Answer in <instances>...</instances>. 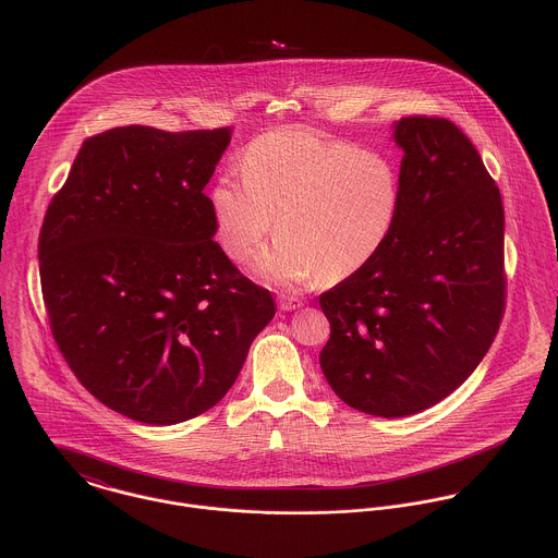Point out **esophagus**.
Wrapping results in <instances>:
<instances>
[{
  "label": "esophagus",
  "mask_w": 558,
  "mask_h": 558,
  "mask_svg": "<svg viewBox=\"0 0 558 558\" xmlns=\"http://www.w3.org/2000/svg\"><path fill=\"white\" fill-rule=\"evenodd\" d=\"M303 307V301L294 299V296H281L279 299V310L281 312H294V310H301Z\"/></svg>",
  "instance_id": "34e87169"
}]
</instances>
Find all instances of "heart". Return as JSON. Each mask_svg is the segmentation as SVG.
Instances as JSON below:
<instances>
[{"instance_id": "obj_1", "label": "heart", "mask_w": 558, "mask_h": 558, "mask_svg": "<svg viewBox=\"0 0 558 558\" xmlns=\"http://www.w3.org/2000/svg\"><path fill=\"white\" fill-rule=\"evenodd\" d=\"M239 171L210 189L217 236L246 262L275 228L281 239L257 270L277 286L322 277L341 281L365 268L391 239L401 208L396 162L374 150L324 140L305 129L257 137Z\"/></svg>"}]
</instances>
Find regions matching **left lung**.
Segmentation results:
<instances>
[{"mask_svg": "<svg viewBox=\"0 0 558 558\" xmlns=\"http://www.w3.org/2000/svg\"><path fill=\"white\" fill-rule=\"evenodd\" d=\"M403 150L398 223L380 253L319 296V367L337 398L408 416L453 393L489 350L505 310L500 191L445 118L393 126Z\"/></svg>", "mask_w": 558, "mask_h": 558, "instance_id": "obj_1", "label": "left lung"}]
</instances>
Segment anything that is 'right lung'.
Segmentation results:
<instances>
[{
    "mask_svg": "<svg viewBox=\"0 0 558 558\" xmlns=\"http://www.w3.org/2000/svg\"><path fill=\"white\" fill-rule=\"evenodd\" d=\"M230 129L120 126L83 142L38 239L53 339L81 385L148 425L193 418L236 383L275 316L213 240L204 186Z\"/></svg>",
    "mask_w": 558,
    "mask_h": 558,
    "instance_id": "1",
    "label": "right lung"
}]
</instances>
